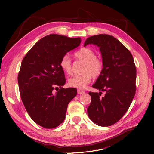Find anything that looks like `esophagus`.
<instances>
[{
	"label": "esophagus",
	"instance_id": "34e87169",
	"mask_svg": "<svg viewBox=\"0 0 154 154\" xmlns=\"http://www.w3.org/2000/svg\"><path fill=\"white\" fill-rule=\"evenodd\" d=\"M85 92L84 91H82V90H78V94H85Z\"/></svg>",
	"mask_w": 154,
	"mask_h": 154
}]
</instances>
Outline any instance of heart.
<instances>
[{"instance_id": "b5f03b06", "label": "heart", "mask_w": 154, "mask_h": 154, "mask_svg": "<svg viewBox=\"0 0 154 154\" xmlns=\"http://www.w3.org/2000/svg\"><path fill=\"white\" fill-rule=\"evenodd\" d=\"M76 59L84 62L83 72L81 75H75L70 78L68 81L69 86L77 88H84L89 83L94 76H98L103 68V63L101 59L96 57V53L91 49L83 48L74 53ZM60 66L67 74H71L72 62L68 54L63 56L60 62Z\"/></svg>"}]
</instances>
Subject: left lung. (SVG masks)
Wrapping results in <instances>:
<instances>
[{"label": "left lung", "mask_w": 154, "mask_h": 154, "mask_svg": "<svg viewBox=\"0 0 154 154\" xmlns=\"http://www.w3.org/2000/svg\"><path fill=\"white\" fill-rule=\"evenodd\" d=\"M99 47L103 68L94 84L100 91L89 92L91 102L87 114L92 122L101 127L118 122L127 112L136 94V67L131 53L122 43L109 35H97L88 38L84 46Z\"/></svg>", "instance_id": "1"}]
</instances>
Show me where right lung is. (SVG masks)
Wrapping results in <instances>:
<instances>
[{"label": "right lung", "mask_w": 154, "mask_h": 154, "mask_svg": "<svg viewBox=\"0 0 154 154\" xmlns=\"http://www.w3.org/2000/svg\"><path fill=\"white\" fill-rule=\"evenodd\" d=\"M81 41L51 34L37 42L22 60L18 75L20 97L31 118L41 127L53 128L61 124L69 103L77 94L75 88L62 87L66 80L60 62ZM57 86L60 89L54 93Z\"/></svg>", "instance_id": "obj_1"}]
</instances>
